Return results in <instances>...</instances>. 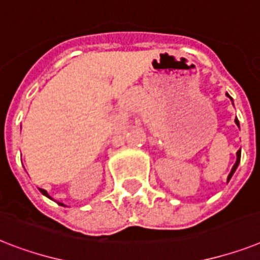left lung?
<instances>
[{
	"instance_id": "left-lung-1",
	"label": "left lung",
	"mask_w": 260,
	"mask_h": 260,
	"mask_svg": "<svg viewBox=\"0 0 260 260\" xmlns=\"http://www.w3.org/2000/svg\"><path fill=\"white\" fill-rule=\"evenodd\" d=\"M227 96H229V94H227ZM230 97V96H229ZM230 99H231V97H230ZM235 123L238 124V125H239V121H238V120H235ZM239 161H240V149L238 152H236V163L234 164V167H233V170H231V174H230V176H231V175L234 174V172H235V170H236V167H238V164H239Z\"/></svg>"
}]
</instances>
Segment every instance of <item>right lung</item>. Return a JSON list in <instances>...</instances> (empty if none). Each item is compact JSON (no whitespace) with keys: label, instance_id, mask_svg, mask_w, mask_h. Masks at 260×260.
Segmentation results:
<instances>
[{"label":"right lung","instance_id":"1","mask_svg":"<svg viewBox=\"0 0 260 260\" xmlns=\"http://www.w3.org/2000/svg\"><path fill=\"white\" fill-rule=\"evenodd\" d=\"M41 192H42V193H44V195H46V196H48V193H46V191H45V189H41ZM58 204H60V206H64V204H61V203H58Z\"/></svg>","mask_w":260,"mask_h":260}]
</instances>
